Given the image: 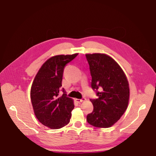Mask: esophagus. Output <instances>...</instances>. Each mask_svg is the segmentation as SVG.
<instances>
[{"instance_id": "34e87169", "label": "esophagus", "mask_w": 156, "mask_h": 156, "mask_svg": "<svg viewBox=\"0 0 156 156\" xmlns=\"http://www.w3.org/2000/svg\"><path fill=\"white\" fill-rule=\"evenodd\" d=\"M85 100H86L85 98H81V99H78V98H77V99H76V101L80 103V102H83V101H84Z\"/></svg>"}]
</instances>
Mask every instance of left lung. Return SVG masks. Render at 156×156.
<instances>
[{"label":"left lung","mask_w":156,"mask_h":156,"mask_svg":"<svg viewBox=\"0 0 156 156\" xmlns=\"http://www.w3.org/2000/svg\"><path fill=\"white\" fill-rule=\"evenodd\" d=\"M86 57L90 66L91 87L98 96V98L90 99L94 108L87 115V122L96 127H110L127 108L128 80L120 66L110 56L93 54H86Z\"/></svg>","instance_id":"obj_1"}]
</instances>
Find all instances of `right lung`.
I'll return each instance as SVG.
<instances>
[{
	"label": "right lung",
	"instance_id": "right-lung-1",
	"mask_svg": "<svg viewBox=\"0 0 156 156\" xmlns=\"http://www.w3.org/2000/svg\"><path fill=\"white\" fill-rule=\"evenodd\" d=\"M78 54L59 55L48 59L39 69L31 86V100L36 117L50 129H60L70 120L74 105L64 92L59 96L65 66Z\"/></svg>",
	"mask_w": 156,
	"mask_h": 156
}]
</instances>
